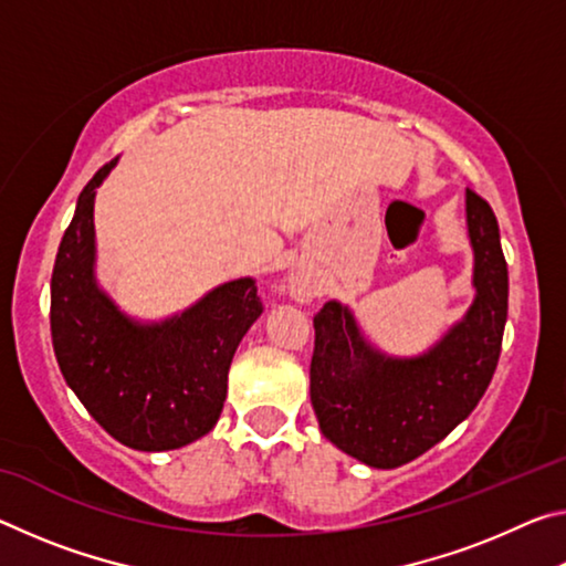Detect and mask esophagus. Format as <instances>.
<instances>
[{
  "instance_id": "34e87169",
  "label": "esophagus",
  "mask_w": 566,
  "mask_h": 566,
  "mask_svg": "<svg viewBox=\"0 0 566 566\" xmlns=\"http://www.w3.org/2000/svg\"><path fill=\"white\" fill-rule=\"evenodd\" d=\"M290 294L294 296L296 302H310V296H312V286H310V282L304 280V276H292L290 280Z\"/></svg>"
}]
</instances>
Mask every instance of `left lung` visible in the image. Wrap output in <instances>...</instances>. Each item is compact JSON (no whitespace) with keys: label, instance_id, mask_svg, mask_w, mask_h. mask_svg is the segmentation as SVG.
I'll use <instances>...</instances> for the list:
<instances>
[{"label":"left lung","instance_id":"1","mask_svg":"<svg viewBox=\"0 0 566 566\" xmlns=\"http://www.w3.org/2000/svg\"><path fill=\"white\" fill-rule=\"evenodd\" d=\"M474 300L432 347L397 357L375 347L349 304L314 317L310 397L322 434L375 469L411 462L472 415L502 352L510 276L492 207L464 191Z\"/></svg>","mask_w":566,"mask_h":566}]
</instances>
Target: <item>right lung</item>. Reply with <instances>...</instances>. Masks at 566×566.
<instances>
[{
	"label": "right lung",
	"mask_w": 566,
	"mask_h": 566,
	"mask_svg": "<svg viewBox=\"0 0 566 566\" xmlns=\"http://www.w3.org/2000/svg\"><path fill=\"white\" fill-rule=\"evenodd\" d=\"M117 161L82 189L62 237L52 272V344L66 385L117 442L169 452L212 432L229 364L264 306L252 276H242L165 319L124 312L97 280L94 234V197Z\"/></svg>",
	"instance_id": "right-lung-1"
}]
</instances>
